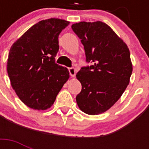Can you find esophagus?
I'll return each instance as SVG.
<instances>
[{"instance_id": "esophagus-1", "label": "esophagus", "mask_w": 149, "mask_h": 149, "mask_svg": "<svg viewBox=\"0 0 149 149\" xmlns=\"http://www.w3.org/2000/svg\"><path fill=\"white\" fill-rule=\"evenodd\" d=\"M69 72H70V74L71 77H74L75 76H76V73H77V70H76V69H74L73 67H71L69 68Z\"/></svg>"}]
</instances>
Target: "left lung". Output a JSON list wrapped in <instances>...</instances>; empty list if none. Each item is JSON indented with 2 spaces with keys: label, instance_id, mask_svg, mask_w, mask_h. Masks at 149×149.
Returning a JSON list of instances; mask_svg holds the SVG:
<instances>
[{
  "label": "left lung",
  "instance_id": "8db88e82",
  "mask_svg": "<svg viewBox=\"0 0 149 149\" xmlns=\"http://www.w3.org/2000/svg\"><path fill=\"white\" fill-rule=\"evenodd\" d=\"M72 29L81 39L86 62L92 63L77 73L82 85L77 103L84 113L100 114L118 101L129 84V49L104 22H81L72 24Z\"/></svg>",
  "mask_w": 149,
  "mask_h": 149
}]
</instances>
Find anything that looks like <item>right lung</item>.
Wrapping results in <instances>:
<instances>
[{
    "instance_id": "add662e5",
    "label": "right lung",
    "mask_w": 149,
    "mask_h": 149,
    "mask_svg": "<svg viewBox=\"0 0 149 149\" xmlns=\"http://www.w3.org/2000/svg\"><path fill=\"white\" fill-rule=\"evenodd\" d=\"M70 22L42 20L25 31L10 49L7 70L12 88L26 106L50 108L70 78L67 68L55 63L58 36Z\"/></svg>"
}]
</instances>
